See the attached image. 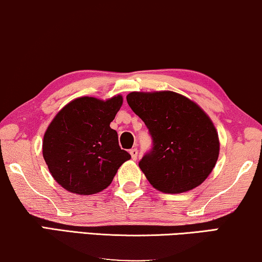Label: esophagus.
<instances>
[{
    "label": "esophagus",
    "mask_w": 262,
    "mask_h": 262,
    "mask_svg": "<svg viewBox=\"0 0 262 262\" xmlns=\"http://www.w3.org/2000/svg\"><path fill=\"white\" fill-rule=\"evenodd\" d=\"M130 155H131L132 159H134V161H136V159H137V156H138V150H137V147H134V149H131V150H130Z\"/></svg>",
    "instance_id": "obj_1"
}]
</instances>
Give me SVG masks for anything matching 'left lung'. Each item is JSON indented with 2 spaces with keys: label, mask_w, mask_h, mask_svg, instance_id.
<instances>
[{
  "label": "left lung",
  "mask_w": 262,
  "mask_h": 262,
  "mask_svg": "<svg viewBox=\"0 0 262 262\" xmlns=\"http://www.w3.org/2000/svg\"><path fill=\"white\" fill-rule=\"evenodd\" d=\"M126 100L152 140L139 161L151 185L159 191L180 194L202 183L220 151L217 132L209 117L194 101L170 91L132 92Z\"/></svg>",
  "instance_id": "obj_1"
}]
</instances>
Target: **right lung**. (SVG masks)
Instances as JSON below:
<instances>
[{
    "label": "right lung",
    "instance_id": "1",
    "mask_svg": "<svg viewBox=\"0 0 262 262\" xmlns=\"http://www.w3.org/2000/svg\"><path fill=\"white\" fill-rule=\"evenodd\" d=\"M123 104L122 96L103 101L78 98L49 124L42 154L54 180L79 195L97 194L111 184L117 170L131 156L120 149L110 127Z\"/></svg>",
    "mask_w": 262,
    "mask_h": 262
}]
</instances>
